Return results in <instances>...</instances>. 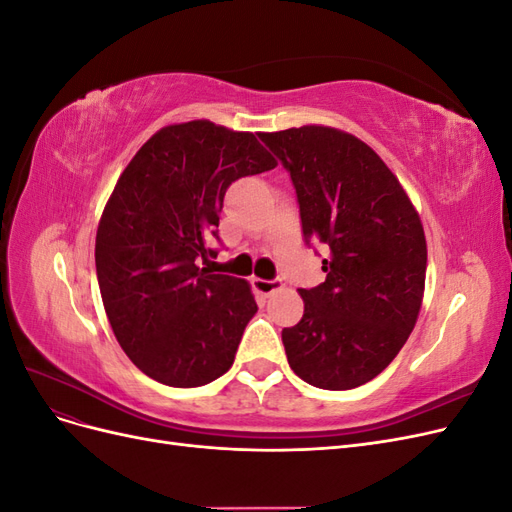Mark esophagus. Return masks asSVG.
<instances>
[{"label":"esophagus","instance_id":"obj_1","mask_svg":"<svg viewBox=\"0 0 512 512\" xmlns=\"http://www.w3.org/2000/svg\"><path fill=\"white\" fill-rule=\"evenodd\" d=\"M252 284H254V290L258 294H265V297H269V294H273L275 290H280L284 286L282 280H260V277H254Z\"/></svg>","mask_w":512,"mask_h":512}]
</instances>
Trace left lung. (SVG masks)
<instances>
[{
    "label": "left lung",
    "mask_w": 512,
    "mask_h": 512,
    "mask_svg": "<svg viewBox=\"0 0 512 512\" xmlns=\"http://www.w3.org/2000/svg\"><path fill=\"white\" fill-rule=\"evenodd\" d=\"M258 136L290 173L305 241L329 247L327 280L299 290L303 318L282 331L288 363L318 389H356L389 367L421 312V218L391 168L354 134L301 126Z\"/></svg>",
    "instance_id": "obj_1"
}]
</instances>
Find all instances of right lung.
Instances as JSON below:
<instances>
[{
	"instance_id": "add662e5",
	"label": "right lung",
	"mask_w": 512,
	"mask_h": 512,
	"mask_svg": "<svg viewBox=\"0 0 512 512\" xmlns=\"http://www.w3.org/2000/svg\"><path fill=\"white\" fill-rule=\"evenodd\" d=\"M275 166L252 132L194 119L158 130L121 173L98 224L96 271L117 342L149 378L192 389L235 361L258 312L252 288L198 260L215 254L228 185Z\"/></svg>"
}]
</instances>
